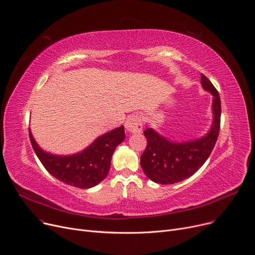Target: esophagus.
<instances>
[{"label":"esophagus","mask_w":255,"mask_h":255,"mask_svg":"<svg viewBox=\"0 0 255 255\" xmlns=\"http://www.w3.org/2000/svg\"><path fill=\"white\" fill-rule=\"evenodd\" d=\"M125 127L128 132H132V134H135V132H140L143 128L142 117L138 114L129 116L126 120Z\"/></svg>","instance_id":"esophagus-1"}]
</instances>
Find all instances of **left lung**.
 Masks as SVG:
<instances>
[{
    "label": "left lung",
    "mask_w": 255,
    "mask_h": 255,
    "mask_svg": "<svg viewBox=\"0 0 255 255\" xmlns=\"http://www.w3.org/2000/svg\"><path fill=\"white\" fill-rule=\"evenodd\" d=\"M201 85L214 96L213 125L205 136L188 142H172L152 128L144 130L147 145L141 155L144 173L154 183L171 185L189 178L205 163L214 149L220 130L221 101L211 81L201 74Z\"/></svg>",
    "instance_id": "obj_1"
}]
</instances>
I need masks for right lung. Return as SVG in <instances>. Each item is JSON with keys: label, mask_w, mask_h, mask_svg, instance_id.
<instances>
[{"label": "right lung", "mask_w": 255, "mask_h": 255, "mask_svg": "<svg viewBox=\"0 0 255 255\" xmlns=\"http://www.w3.org/2000/svg\"><path fill=\"white\" fill-rule=\"evenodd\" d=\"M33 149L46 170L63 183L81 189L100 184L110 170L115 148L126 138L125 128L120 127L96 138L87 148L71 155H57L42 150L29 129Z\"/></svg>", "instance_id": "1"}]
</instances>
